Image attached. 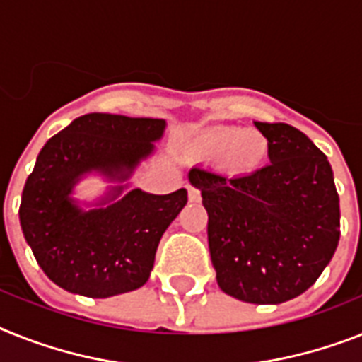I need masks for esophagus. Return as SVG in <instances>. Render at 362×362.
Wrapping results in <instances>:
<instances>
[{"label": "esophagus", "instance_id": "34e87169", "mask_svg": "<svg viewBox=\"0 0 362 362\" xmlns=\"http://www.w3.org/2000/svg\"><path fill=\"white\" fill-rule=\"evenodd\" d=\"M187 190H188V202L198 203L199 199H202V192H199V188L192 187V185H187Z\"/></svg>", "mask_w": 362, "mask_h": 362}]
</instances>
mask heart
<instances>
[{
  "label": "heart",
  "instance_id": "b5f03b06",
  "mask_svg": "<svg viewBox=\"0 0 362 362\" xmlns=\"http://www.w3.org/2000/svg\"><path fill=\"white\" fill-rule=\"evenodd\" d=\"M199 153L207 159H222L229 172H252L264 160L268 140L259 131L240 127H214L199 136Z\"/></svg>",
  "mask_w": 362,
  "mask_h": 362
}]
</instances>
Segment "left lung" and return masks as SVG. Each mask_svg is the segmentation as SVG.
<instances>
[{"label":"left lung","instance_id":"8db88e82","mask_svg":"<svg viewBox=\"0 0 362 362\" xmlns=\"http://www.w3.org/2000/svg\"><path fill=\"white\" fill-rule=\"evenodd\" d=\"M255 127L268 140L270 164L247 175L196 166L216 281L246 303H283L320 277L340 238L333 170L307 134L288 124Z\"/></svg>","mask_w":362,"mask_h":362}]
</instances>
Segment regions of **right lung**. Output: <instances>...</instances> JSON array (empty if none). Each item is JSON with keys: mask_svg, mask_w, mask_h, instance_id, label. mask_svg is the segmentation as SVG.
Here are the masks:
<instances>
[{"mask_svg": "<svg viewBox=\"0 0 362 362\" xmlns=\"http://www.w3.org/2000/svg\"><path fill=\"white\" fill-rule=\"evenodd\" d=\"M164 120L120 115L79 116L47 140L27 177L20 223L33 255L61 288L109 298L144 285L163 233L187 205V190L155 196L139 188L107 209L83 213L68 194L79 175L100 170L125 179L151 153Z\"/></svg>", "mask_w": 362, "mask_h": 362, "instance_id": "obj_1", "label": "right lung"}]
</instances>
